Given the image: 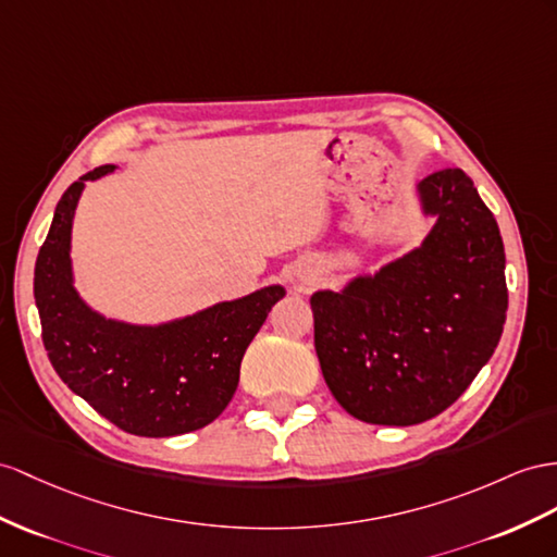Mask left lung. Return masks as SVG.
I'll return each instance as SVG.
<instances>
[{
	"label": "left lung",
	"mask_w": 557,
	"mask_h": 557,
	"mask_svg": "<svg viewBox=\"0 0 557 557\" xmlns=\"http://www.w3.org/2000/svg\"><path fill=\"white\" fill-rule=\"evenodd\" d=\"M417 195L423 216L435 219L421 247L341 292L310 296L322 376L364 423L437 417L490 362L504 332V239L473 181L442 169Z\"/></svg>",
	"instance_id": "left-lung-1"
}]
</instances>
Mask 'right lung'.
Masks as SVG:
<instances>
[{
	"label": "right lung",
	"mask_w": 557,
	"mask_h": 557,
	"mask_svg": "<svg viewBox=\"0 0 557 557\" xmlns=\"http://www.w3.org/2000/svg\"><path fill=\"white\" fill-rule=\"evenodd\" d=\"M115 169L89 171L55 205L35 263L41 341L55 374L110 423L140 437L183 435L211 423L233 400L245 350L287 292L270 284L162 324L110 320L89 308L75 289L73 219L87 181Z\"/></svg>",
	"instance_id": "obj_1"
}]
</instances>
